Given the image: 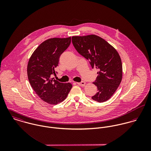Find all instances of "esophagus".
Instances as JSON below:
<instances>
[{
  "label": "esophagus",
  "instance_id": "34e87169",
  "mask_svg": "<svg viewBox=\"0 0 151 151\" xmlns=\"http://www.w3.org/2000/svg\"><path fill=\"white\" fill-rule=\"evenodd\" d=\"M77 84L80 86H84L85 84H86V83L84 82V81H82V82H80V83H77Z\"/></svg>",
  "mask_w": 151,
  "mask_h": 151
}]
</instances>
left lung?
<instances>
[{
	"mask_svg": "<svg viewBox=\"0 0 151 151\" xmlns=\"http://www.w3.org/2000/svg\"><path fill=\"white\" fill-rule=\"evenodd\" d=\"M72 42L77 51L89 61L92 68L99 69L93 83L98 92L92 99L98 102L109 99L119 86L123 76L120 56L110 44L96 35L73 36Z\"/></svg>",
	"mask_w": 151,
	"mask_h": 151,
	"instance_id": "obj_1",
	"label": "left lung"
}]
</instances>
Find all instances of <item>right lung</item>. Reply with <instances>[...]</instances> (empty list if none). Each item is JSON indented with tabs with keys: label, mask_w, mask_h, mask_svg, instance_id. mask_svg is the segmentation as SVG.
Returning <instances> with one entry per match:
<instances>
[{
	"label": "right lung",
	"mask_w": 151,
	"mask_h": 151,
	"mask_svg": "<svg viewBox=\"0 0 151 151\" xmlns=\"http://www.w3.org/2000/svg\"><path fill=\"white\" fill-rule=\"evenodd\" d=\"M71 43V37L50 38L41 43L31 56L27 65V76L34 91L43 101L51 105L63 102L72 84L62 83L51 78L55 74L59 58Z\"/></svg>",
	"instance_id": "add662e5"
}]
</instances>
